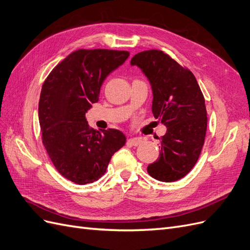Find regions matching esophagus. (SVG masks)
Instances as JSON below:
<instances>
[{"instance_id": "esophagus-1", "label": "esophagus", "mask_w": 250, "mask_h": 250, "mask_svg": "<svg viewBox=\"0 0 250 250\" xmlns=\"http://www.w3.org/2000/svg\"><path fill=\"white\" fill-rule=\"evenodd\" d=\"M143 142H144L143 138H130L127 140V144H129V145H132V146H138Z\"/></svg>"}]
</instances>
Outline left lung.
Segmentation results:
<instances>
[{"instance_id": "left-lung-1", "label": "left lung", "mask_w": 250, "mask_h": 250, "mask_svg": "<svg viewBox=\"0 0 250 250\" xmlns=\"http://www.w3.org/2000/svg\"><path fill=\"white\" fill-rule=\"evenodd\" d=\"M130 63L146 75L153 116L167 127L160 139V156L147 171L164 183L176 181L193 169L201 153L208 127L203 94L193 73L163 51L140 52Z\"/></svg>"}]
</instances>
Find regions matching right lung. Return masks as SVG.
<instances>
[{"instance_id":"obj_1","label":"right lung","mask_w":250,"mask_h":250,"mask_svg":"<svg viewBox=\"0 0 250 250\" xmlns=\"http://www.w3.org/2000/svg\"><path fill=\"white\" fill-rule=\"evenodd\" d=\"M129 52L80 49L64 58L44 80L39 103L43 146L56 170L77 185L92 184L106 172L126 137L118 129L96 131L85 119L99 100L103 81Z\"/></svg>"}]
</instances>
